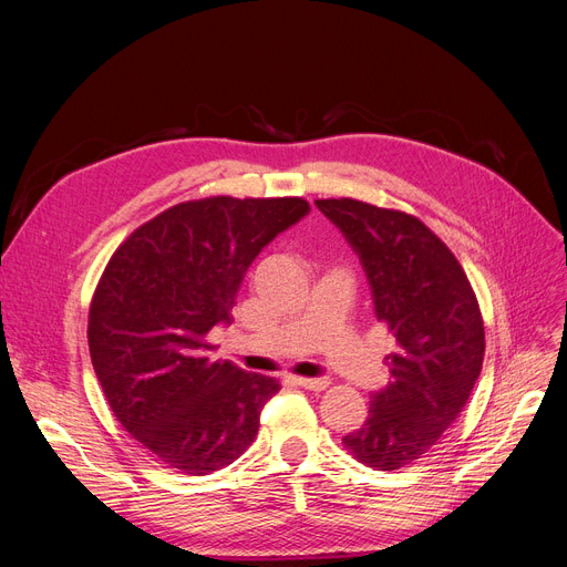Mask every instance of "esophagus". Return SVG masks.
I'll use <instances>...</instances> for the list:
<instances>
[{
    "mask_svg": "<svg viewBox=\"0 0 567 567\" xmlns=\"http://www.w3.org/2000/svg\"><path fill=\"white\" fill-rule=\"evenodd\" d=\"M296 381V385H301V389H308V391H326L329 389V379H323V377H296L293 379Z\"/></svg>",
    "mask_w": 567,
    "mask_h": 567,
    "instance_id": "obj_1",
    "label": "esophagus"
}]
</instances>
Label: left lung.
<instances>
[{"label": "left lung", "mask_w": 567, "mask_h": 567, "mask_svg": "<svg viewBox=\"0 0 567 567\" xmlns=\"http://www.w3.org/2000/svg\"><path fill=\"white\" fill-rule=\"evenodd\" d=\"M368 274L374 312L395 338L391 381L372 393L365 423L344 449L395 471L421 460L462 413L485 359V321L462 264L415 216L351 197L317 199Z\"/></svg>", "instance_id": "1"}]
</instances>
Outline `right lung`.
Returning <instances> with one entry per match:
<instances>
[{
    "mask_svg": "<svg viewBox=\"0 0 567 567\" xmlns=\"http://www.w3.org/2000/svg\"><path fill=\"white\" fill-rule=\"evenodd\" d=\"M310 212L303 197H204L169 206L114 250L86 340L122 427L165 466L206 475L241 457L280 383L212 361L248 266Z\"/></svg>",
    "mask_w": 567,
    "mask_h": 567,
    "instance_id": "1",
    "label": "right lung"
}]
</instances>
